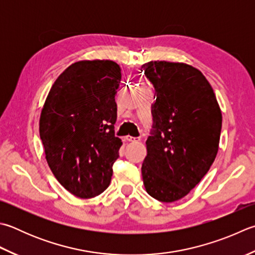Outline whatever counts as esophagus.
I'll return each instance as SVG.
<instances>
[{
    "label": "esophagus",
    "instance_id": "34e87169",
    "mask_svg": "<svg viewBox=\"0 0 255 255\" xmlns=\"http://www.w3.org/2000/svg\"><path fill=\"white\" fill-rule=\"evenodd\" d=\"M126 139L128 141H131V142H134V141H139L140 140V137H132V136H126Z\"/></svg>",
    "mask_w": 255,
    "mask_h": 255
}]
</instances>
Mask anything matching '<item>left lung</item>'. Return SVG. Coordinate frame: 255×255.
<instances>
[{"mask_svg":"<svg viewBox=\"0 0 255 255\" xmlns=\"http://www.w3.org/2000/svg\"><path fill=\"white\" fill-rule=\"evenodd\" d=\"M141 68L154 87L142 180L149 196L173 202L186 197L210 169L222 115L211 85L197 68L164 61Z\"/></svg>","mask_w":255,"mask_h":255,"instance_id":"left-lung-1","label":"left lung"}]
</instances>
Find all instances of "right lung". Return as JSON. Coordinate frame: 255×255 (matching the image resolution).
I'll list each match as a JSON object with an SVG mask.
<instances>
[{
	"mask_svg": "<svg viewBox=\"0 0 255 255\" xmlns=\"http://www.w3.org/2000/svg\"><path fill=\"white\" fill-rule=\"evenodd\" d=\"M122 69L113 61H83L59 75L39 118L49 168L74 196L96 197L108 188L122 140L115 136V96Z\"/></svg>",
	"mask_w": 255,
	"mask_h": 255,
	"instance_id": "obj_1",
	"label": "right lung"
}]
</instances>
